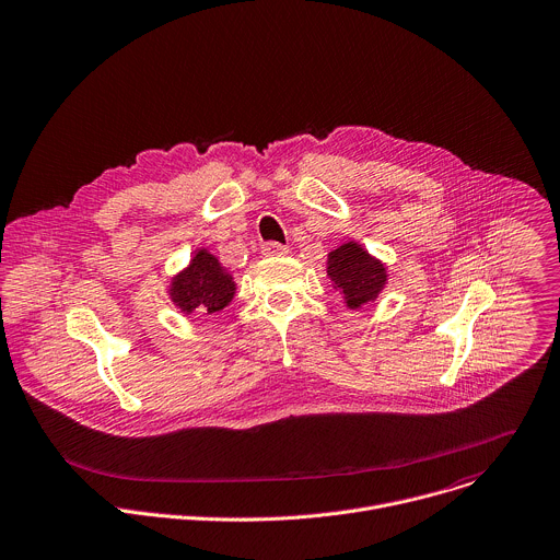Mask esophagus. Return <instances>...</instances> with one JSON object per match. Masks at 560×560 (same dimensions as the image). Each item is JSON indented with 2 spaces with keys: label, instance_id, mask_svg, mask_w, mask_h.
Wrapping results in <instances>:
<instances>
[{
  "label": "esophagus",
  "instance_id": "34e87169",
  "mask_svg": "<svg viewBox=\"0 0 560 560\" xmlns=\"http://www.w3.org/2000/svg\"><path fill=\"white\" fill-rule=\"evenodd\" d=\"M261 253L268 255V257H279V255H285V253H288V246H283V244H279V242H266V244L261 246Z\"/></svg>",
  "mask_w": 560,
  "mask_h": 560
}]
</instances>
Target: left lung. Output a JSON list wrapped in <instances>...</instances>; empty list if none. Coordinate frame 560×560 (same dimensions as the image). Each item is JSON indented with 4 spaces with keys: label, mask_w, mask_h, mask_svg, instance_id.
<instances>
[{
    "label": "left lung",
    "mask_w": 560,
    "mask_h": 560,
    "mask_svg": "<svg viewBox=\"0 0 560 560\" xmlns=\"http://www.w3.org/2000/svg\"><path fill=\"white\" fill-rule=\"evenodd\" d=\"M327 275L334 288L340 290L347 307L355 310L366 301H374L385 288V266L371 257L364 248L349 242L329 253Z\"/></svg>",
    "instance_id": "obj_1"
}]
</instances>
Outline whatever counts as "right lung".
<instances>
[{"label":"right lung","instance_id":"right-lung-1","mask_svg":"<svg viewBox=\"0 0 560 560\" xmlns=\"http://www.w3.org/2000/svg\"><path fill=\"white\" fill-rule=\"evenodd\" d=\"M233 277L207 250H198L191 266L171 281V299L186 314L220 312L233 301Z\"/></svg>","mask_w":560,"mask_h":560}]
</instances>
